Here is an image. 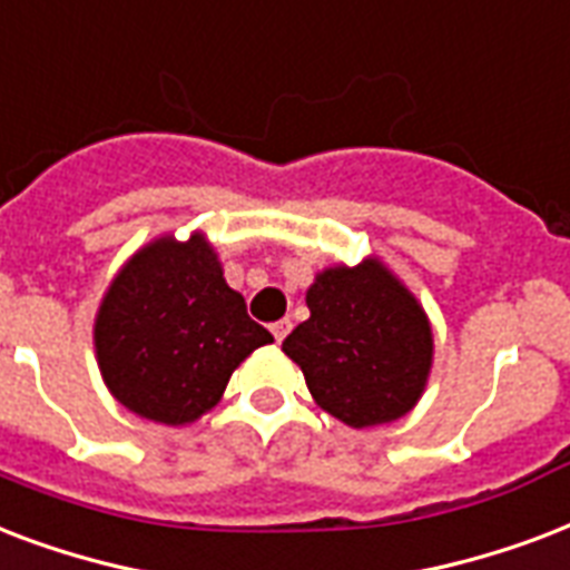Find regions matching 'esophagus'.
<instances>
[{
  "label": "esophagus",
  "mask_w": 570,
  "mask_h": 570,
  "mask_svg": "<svg viewBox=\"0 0 570 570\" xmlns=\"http://www.w3.org/2000/svg\"><path fill=\"white\" fill-rule=\"evenodd\" d=\"M271 333H273V338H276V342H282V338H285V335L291 333V321H288V317H282V321H276V324L271 326Z\"/></svg>",
  "instance_id": "esophagus-1"
}]
</instances>
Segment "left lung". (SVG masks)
Returning <instances> with one entry per match:
<instances>
[{
    "label": "left lung",
    "instance_id": "obj_1",
    "mask_svg": "<svg viewBox=\"0 0 570 570\" xmlns=\"http://www.w3.org/2000/svg\"><path fill=\"white\" fill-rule=\"evenodd\" d=\"M308 321L282 342L312 399L351 428L395 422L413 410L431 372L425 308L383 267H326L306 291Z\"/></svg>",
    "mask_w": 570,
    "mask_h": 570
}]
</instances>
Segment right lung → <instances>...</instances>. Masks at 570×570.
Listing matches in <instances>:
<instances>
[{
    "instance_id": "right-lung-1",
    "label": "right lung",
    "mask_w": 570,
    "mask_h": 570,
    "mask_svg": "<svg viewBox=\"0 0 570 570\" xmlns=\"http://www.w3.org/2000/svg\"><path fill=\"white\" fill-rule=\"evenodd\" d=\"M273 335L246 315L205 235L160 237L118 271L97 308L106 386L136 416L187 425L223 399L228 377Z\"/></svg>"
}]
</instances>
